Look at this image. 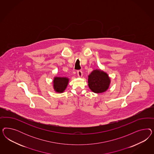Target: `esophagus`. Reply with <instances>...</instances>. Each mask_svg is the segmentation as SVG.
I'll return each instance as SVG.
<instances>
[{
	"instance_id": "34e87169",
	"label": "esophagus",
	"mask_w": 154,
	"mask_h": 154,
	"mask_svg": "<svg viewBox=\"0 0 154 154\" xmlns=\"http://www.w3.org/2000/svg\"><path fill=\"white\" fill-rule=\"evenodd\" d=\"M82 75H83V73H82V72L81 70H79L77 71V75L79 77H81L82 76Z\"/></svg>"
}]
</instances>
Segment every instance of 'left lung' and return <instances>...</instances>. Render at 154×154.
<instances>
[{"instance_id":"obj_1","label":"left lung","mask_w":154,"mask_h":154,"mask_svg":"<svg viewBox=\"0 0 154 154\" xmlns=\"http://www.w3.org/2000/svg\"><path fill=\"white\" fill-rule=\"evenodd\" d=\"M111 79L107 73L100 69H95L88 75V86L95 93H102L107 90Z\"/></svg>"}]
</instances>
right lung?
I'll use <instances>...</instances> for the list:
<instances>
[{
    "instance_id": "add662e5",
    "label": "right lung",
    "mask_w": 154,
    "mask_h": 154,
    "mask_svg": "<svg viewBox=\"0 0 154 154\" xmlns=\"http://www.w3.org/2000/svg\"><path fill=\"white\" fill-rule=\"evenodd\" d=\"M67 77H55L53 80V87L55 91L58 93H62L65 91L69 82Z\"/></svg>"
}]
</instances>
